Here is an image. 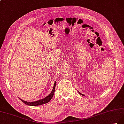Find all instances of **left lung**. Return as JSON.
Returning <instances> with one entry per match:
<instances>
[{
    "instance_id": "left-lung-1",
    "label": "left lung",
    "mask_w": 124,
    "mask_h": 124,
    "mask_svg": "<svg viewBox=\"0 0 124 124\" xmlns=\"http://www.w3.org/2000/svg\"><path fill=\"white\" fill-rule=\"evenodd\" d=\"M80 94H81V95H82V96H84V94H82V93H79Z\"/></svg>"
}]
</instances>
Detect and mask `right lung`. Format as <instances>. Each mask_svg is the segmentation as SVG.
<instances>
[{"instance_id": "1", "label": "right lung", "mask_w": 124, "mask_h": 124, "mask_svg": "<svg viewBox=\"0 0 124 124\" xmlns=\"http://www.w3.org/2000/svg\"><path fill=\"white\" fill-rule=\"evenodd\" d=\"M55 86H56V82H55L54 85V87H53V89L52 90V92H51V93L48 96H47L46 97L42 99H40V100L36 101H32V102H28V101H26L22 100V99H20V100L23 101V103L26 104V105H30V106L41 105H42V104H45L47 103L48 102H49V101L53 98V95H54V93H55Z\"/></svg>"}]
</instances>
